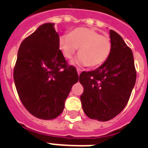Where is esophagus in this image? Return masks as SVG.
Instances as JSON below:
<instances>
[{"mask_svg": "<svg viewBox=\"0 0 148 148\" xmlns=\"http://www.w3.org/2000/svg\"><path fill=\"white\" fill-rule=\"evenodd\" d=\"M76 70H77V73H78V75H79V74L81 73V72H82V70H81L80 69H79V68H77Z\"/></svg>", "mask_w": 148, "mask_h": 148, "instance_id": "esophagus-1", "label": "esophagus"}]
</instances>
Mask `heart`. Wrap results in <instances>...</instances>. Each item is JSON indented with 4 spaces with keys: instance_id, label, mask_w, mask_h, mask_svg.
<instances>
[{
    "instance_id": "obj_1",
    "label": "heart",
    "mask_w": 148,
    "mask_h": 148,
    "mask_svg": "<svg viewBox=\"0 0 148 148\" xmlns=\"http://www.w3.org/2000/svg\"><path fill=\"white\" fill-rule=\"evenodd\" d=\"M59 48L65 59H71L79 48L76 63L97 68L108 59L112 51V41L109 36L102 35L95 29L77 28L70 34L60 37Z\"/></svg>"
}]
</instances>
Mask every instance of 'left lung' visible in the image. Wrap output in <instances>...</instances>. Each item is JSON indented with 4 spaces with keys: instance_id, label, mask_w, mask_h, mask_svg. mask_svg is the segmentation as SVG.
<instances>
[{
    "instance_id": "1",
    "label": "left lung",
    "mask_w": 148,
    "mask_h": 148,
    "mask_svg": "<svg viewBox=\"0 0 148 148\" xmlns=\"http://www.w3.org/2000/svg\"><path fill=\"white\" fill-rule=\"evenodd\" d=\"M112 51L98 69L82 72L79 81L84 87L80 100L90 119L108 121L122 112L136 84V70L132 49L115 31H110Z\"/></svg>"
}]
</instances>
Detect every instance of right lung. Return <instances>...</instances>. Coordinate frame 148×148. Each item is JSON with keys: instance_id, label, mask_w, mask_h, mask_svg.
Here are the masks:
<instances>
[{"instance_id": "add662e5", "label": "right lung", "mask_w": 148, "mask_h": 148, "mask_svg": "<svg viewBox=\"0 0 148 148\" xmlns=\"http://www.w3.org/2000/svg\"><path fill=\"white\" fill-rule=\"evenodd\" d=\"M53 26L52 23L44 24L22 41L13 69L23 105L32 116L43 119L61 114L79 77L76 68L63 56L60 36Z\"/></svg>"}]
</instances>
